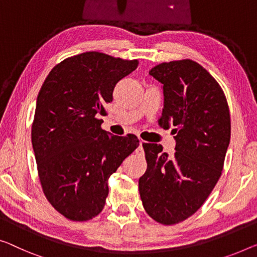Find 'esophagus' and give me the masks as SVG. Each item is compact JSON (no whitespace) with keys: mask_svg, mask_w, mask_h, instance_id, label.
Here are the masks:
<instances>
[{"mask_svg":"<svg viewBox=\"0 0 257 257\" xmlns=\"http://www.w3.org/2000/svg\"><path fill=\"white\" fill-rule=\"evenodd\" d=\"M145 143L144 141H140V145H139V148H137V150H136V152L139 153V155H143L144 153V150H143V144Z\"/></svg>","mask_w":257,"mask_h":257,"instance_id":"1","label":"esophagus"}]
</instances>
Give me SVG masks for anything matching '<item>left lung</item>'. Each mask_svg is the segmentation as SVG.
I'll list each match as a JSON object with an SVG mask.
<instances>
[{
	"instance_id": "8db88e82",
	"label": "left lung",
	"mask_w": 257,
	"mask_h": 257,
	"mask_svg": "<svg viewBox=\"0 0 257 257\" xmlns=\"http://www.w3.org/2000/svg\"><path fill=\"white\" fill-rule=\"evenodd\" d=\"M163 84L159 125L173 124L175 153L144 143L148 167L139 181L141 200L163 225L183 221L197 211L221 175L231 139L226 97L217 80L191 60L164 62L149 71Z\"/></svg>"
}]
</instances>
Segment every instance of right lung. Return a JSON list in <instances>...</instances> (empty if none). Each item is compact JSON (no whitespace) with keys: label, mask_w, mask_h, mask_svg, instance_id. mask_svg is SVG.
Here are the masks:
<instances>
[{"label":"right lung","mask_w":257,"mask_h":257,"mask_svg":"<svg viewBox=\"0 0 257 257\" xmlns=\"http://www.w3.org/2000/svg\"><path fill=\"white\" fill-rule=\"evenodd\" d=\"M139 66L99 52L68 57L52 69L37 98L32 147L44 194L74 221L98 216L108 196V178L140 141L101 129L105 106L117 82Z\"/></svg>","instance_id":"obj_1"}]
</instances>
